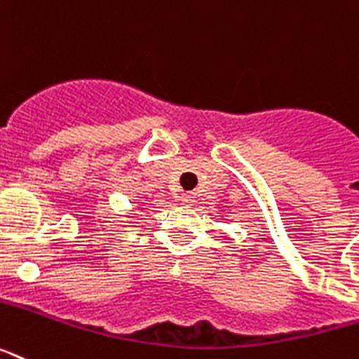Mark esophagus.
<instances>
[{
  "mask_svg": "<svg viewBox=\"0 0 359 359\" xmlns=\"http://www.w3.org/2000/svg\"><path fill=\"white\" fill-rule=\"evenodd\" d=\"M182 201H183V203H189V205L194 203L196 194H194V192H185V194L182 196Z\"/></svg>",
  "mask_w": 359,
  "mask_h": 359,
  "instance_id": "obj_1",
  "label": "esophagus"
}]
</instances>
